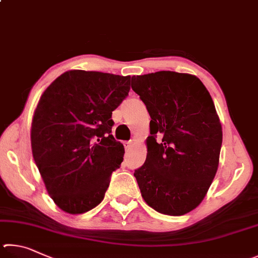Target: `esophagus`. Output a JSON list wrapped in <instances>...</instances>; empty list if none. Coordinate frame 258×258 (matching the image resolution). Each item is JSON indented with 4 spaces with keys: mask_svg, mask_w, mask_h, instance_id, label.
<instances>
[{
    "mask_svg": "<svg viewBox=\"0 0 258 258\" xmlns=\"http://www.w3.org/2000/svg\"><path fill=\"white\" fill-rule=\"evenodd\" d=\"M133 142L132 141H129V142H124L123 143V145H124V148H125V151H129V150H132V147H133Z\"/></svg>",
    "mask_w": 258,
    "mask_h": 258,
    "instance_id": "obj_1",
    "label": "esophagus"
}]
</instances>
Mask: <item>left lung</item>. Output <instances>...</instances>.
I'll return each mask as SVG.
<instances>
[{"mask_svg":"<svg viewBox=\"0 0 258 258\" xmlns=\"http://www.w3.org/2000/svg\"><path fill=\"white\" fill-rule=\"evenodd\" d=\"M132 88L152 119L146 161L134 173L144 201L162 214L189 213L219 168L222 125L213 99L196 76L174 71L134 76Z\"/></svg>","mask_w":258,"mask_h":258,"instance_id":"8db88e82","label":"left lung"}]
</instances>
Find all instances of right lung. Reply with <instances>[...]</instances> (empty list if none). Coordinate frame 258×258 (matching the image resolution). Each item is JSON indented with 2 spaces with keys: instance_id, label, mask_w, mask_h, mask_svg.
<instances>
[{
  "instance_id": "obj_1",
  "label": "right lung",
  "mask_w": 258,
  "mask_h": 258,
  "mask_svg": "<svg viewBox=\"0 0 258 258\" xmlns=\"http://www.w3.org/2000/svg\"><path fill=\"white\" fill-rule=\"evenodd\" d=\"M130 76L69 70L45 89L30 141L48 195L62 211L83 214L103 201L124 148L112 133V112L130 90Z\"/></svg>"
}]
</instances>
